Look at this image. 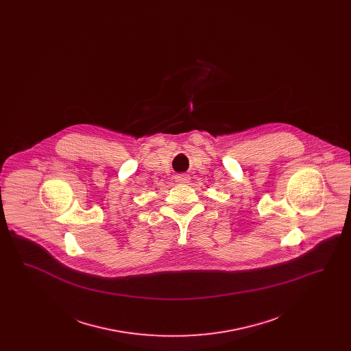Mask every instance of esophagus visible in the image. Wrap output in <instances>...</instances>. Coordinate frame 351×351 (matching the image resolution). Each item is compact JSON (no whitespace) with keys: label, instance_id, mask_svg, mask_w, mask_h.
Masks as SVG:
<instances>
[{"label":"esophagus","instance_id":"obj_1","mask_svg":"<svg viewBox=\"0 0 351 351\" xmlns=\"http://www.w3.org/2000/svg\"><path fill=\"white\" fill-rule=\"evenodd\" d=\"M175 180H176V183L185 184L188 183V180H189V176L188 175H178L176 178H175Z\"/></svg>","mask_w":351,"mask_h":351}]
</instances>
